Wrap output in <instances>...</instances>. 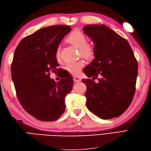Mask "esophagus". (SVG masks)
Returning a JSON list of instances; mask_svg holds the SVG:
<instances>
[{"mask_svg": "<svg viewBox=\"0 0 151 151\" xmlns=\"http://www.w3.org/2000/svg\"><path fill=\"white\" fill-rule=\"evenodd\" d=\"M73 79H74V81L75 82H80L81 81V78L80 77L78 76H73Z\"/></svg>", "mask_w": 151, "mask_h": 151, "instance_id": "34e87169", "label": "esophagus"}]
</instances>
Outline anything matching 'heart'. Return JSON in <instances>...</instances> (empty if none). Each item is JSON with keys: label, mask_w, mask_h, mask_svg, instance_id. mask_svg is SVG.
<instances>
[{"label": "heart", "mask_w": 151, "mask_h": 151, "mask_svg": "<svg viewBox=\"0 0 151 151\" xmlns=\"http://www.w3.org/2000/svg\"><path fill=\"white\" fill-rule=\"evenodd\" d=\"M67 41L79 49L80 55L86 59H91L95 55V47L91 43L87 42L85 35L81 31L75 30L67 37ZM61 47H57L55 52L56 59L58 61L61 60ZM85 66V62L83 60L69 62L66 65V70L73 75H78L81 69Z\"/></svg>", "instance_id": "obj_1"}]
</instances>
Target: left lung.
Returning <instances> with one entry per match:
<instances>
[{"label": "left lung", "instance_id": "8db88e82", "mask_svg": "<svg viewBox=\"0 0 151 151\" xmlns=\"http://www.w3.org/2000/svg\"><path fill=\"white\" fill-rule=\"evenodd\" d=\"M83 30L95 43V59L84 72L93 81L82 79L87 86L86 106L103 119L117 117L135 94L137 60L127 40L105 25H87Z\"/></svg>", "mask_w": 151, "mask_h": 151}]
</instances>
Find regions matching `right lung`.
Wrapping results in <instances>:
<instances>
[{"label":"right lung","instance_id":"1","mask_svg":"<svg viewBox=\"0 0 151 151\" xmlns=\"http://www.w3.org/2000/svg\"><path fill=\"white\" fill-rule=\"evenodd\" d=\"M70 30L66 25L41 28L24 37L15 50L11 73L16 95L24 110L40 121H56L65 111L73 79L56 82L50 75L59 69L56 49Z\"/></svg>","mask_w":151,"mask_h":151}]
</instances>
